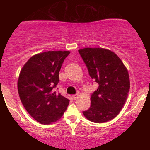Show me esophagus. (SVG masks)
<instances>
[{
  "label": "esophagus",
  "instance_id": "1",
  "mask_svg": "<svg viewBox=\"0 0 150 150\" xmlns=\"http://www.w3.org/2000/svg\"><path fill=\"white\" fill-rule=\"evenodd\" d=\"M78 96H79V95L78 94H75V95H73V96H72V98H73L74 99H77L78 98Z\"/></svg>",
  "mask_w": 150,
  "mask_h": 150
}]
</instances>
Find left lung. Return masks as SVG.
Here are the masks:
<instances>
[{"label": "left lung", "mask_w": 150, "mask_h": 150, "mask_svg": "<svg viewBox=\"0 0 150 150\" xmlns=\"http://www.w3.org/2000/svg\"><path fill=\"white\" fill-rule=\"evenodd\" d=\"M88 69L89 75L99 84L91 96V107L83 111L90 121L102 123L120 113L130 89L128 69L113 51L102 48L78 50Z\"/></svg>", "instance_id": "left-lung-1"}]
</instances>
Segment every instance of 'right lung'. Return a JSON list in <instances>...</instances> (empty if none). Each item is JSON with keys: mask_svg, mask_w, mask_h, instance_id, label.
Returning <instances> with one entry per match:
<instances>
[{"mask_svg": "<svg viewBox=\"0 0 150 150\" xmlns=\"http://www.w3.org/2000/svg\"><path fill=\"white\" fill-rule=\"evenodd\" d=\"M67 51H48L33 56L22 68L18 78L19 98L25 110L41 124L59 120L69 100L54 92L59 79V72Z\"/></svg>", "mask_w": 150, "mask_h": 150, "instance_id": "obj_1", "label": "right lung"}]
</instances>
